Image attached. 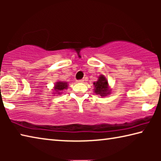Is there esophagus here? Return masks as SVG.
Masks as SVG:
<instances>
[{"label": "esophagus", "mask_w": 161, "mask_h": 161, "mask_svg": "<svg viewBox=\"0 0 161 161\" xmlns=\"http://www.w3.org/2000/svg\"><path fill=\"white\" fill-rule=\"evenodd\" d=\"M84 80H77V82H78V83H82V82H84Z\"/></svg>", "instance_id": "esophagus-1"}]
</instances>
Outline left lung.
I'll use <instances>...</instances> for the list:
<instances>
[{
  "instance_id": "8db88e82",
  "label": "left lung",
  "mask_w": 161,
  "mask_h": 161,
  "mask_svg": "<svg viewBox=\"0 0 161 161\" xmlns=\"http://www.w3.org/2000/svg\"><path fill=\"white\" fill-rule=\"evenodd\" d=\"M94 92L97 94H99L102 97H105L110 93L108 89V81L103 75H101L99 80L96 82H94Z\"/></svg>"
}]
</instances>
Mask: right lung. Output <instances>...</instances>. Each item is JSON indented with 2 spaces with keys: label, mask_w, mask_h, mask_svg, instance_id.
Wrapping results in <instances>:
<instances>
[{
  "label": "right lung",
  "mask_w": 161,
  "mask_h": 161,
  "mask_svg": "<svg viewBox=\"0 0 161 161\" xmlns=\"http://www.w3.org/2000/svg\"><path fill=\"white\" fill-rule=\"evenodd\" d=\"M67 82H62V81H58L57 82L55 86H54V90L57 92H58V94L60 93V92L63 90L64 89L67 88Z\"/></svg>",
  "instance_id": "add662e5"
}]
</instances>
